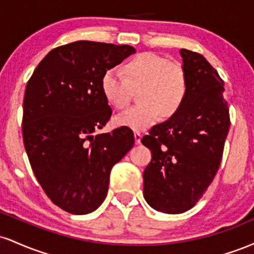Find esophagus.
I'll list each match as a JSON object with an SVG mask.
<instances>
[{
    "instance_id": "1",
    "label": "esophagus",
    "mask_w": 254,
    "mask_h": 254,
    "mask_svg": "<svg viewBox=\"0 0 254 254\" xmlns=\"http://www.w3.org/2000/svg\"><path fill=\"white\" fill-rule=\"evenodd\" d=\"M133 137H135V143L139 144L141 143V139H142V135L139 132H135L133 133Z\"/></svg>"
}]
</instances>
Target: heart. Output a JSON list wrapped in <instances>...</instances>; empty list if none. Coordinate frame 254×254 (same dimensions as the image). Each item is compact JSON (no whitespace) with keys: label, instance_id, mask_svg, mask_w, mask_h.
Instances as JSON below:
<instances>
[{"label":"heart","instance_id":"1","mask_svg":"<svg viewBox=\"0 0 254 254\" xmlns=\"http://www.w3.org/2000/svg\"><path fill=\"white\" fill-rule=\"evenodd\" d=\"M101 89L112 106L122 109L129 103L132 89H139V105L116 116L115 123L135 131L153 127L160 113L170 118L182 106L188 83L183 69L164 57L144 52L124 65L123 72L110 69L101 78Z\"/></svg>","mask_w":254,"mask_h":254}]
</instances>
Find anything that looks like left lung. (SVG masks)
I'll return each instance as SVG.
<instances>
[{
  "label": "left lung",
  "instance_id": "obj_1",
  "mask_svg": "<svg viewBox=\"0 0 254 254\" xmlns=\"http://www.w3.org/2000/svg\"><path fill=\"white\" fill-rule=\"evenodd\" d=\"M179 52L185 99L170 119L142 138L151 151L143 172L144 199L165 214H182L200 199L220 167L230 125L218 72L202 55Z\"/></svg>",
  "mask_w": 254,
  "mask_h": 254
}]
</instances>
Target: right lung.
I'll return each mask as SVG.
<instances>
[{
  "mask_svg": "<svg viewBox=\"0 0 254 254\" xmlns=\"http://www.w3.org/2000/svg\"><path fill=\"white\" fill-rule=\"evenodd\" d=\"M135 52L89 40L58 46L26 86L22 136L31 167L48 197L70 214L101 205L111 170L135 143L127 127L93 135L112 113L101 89L105 71Z\"/></svg>",
  "mask_w": 254,
  "mask_h": 254,
  "instance_id": "right-lung-1",
  "label": "right lung"
}]
</instances>
